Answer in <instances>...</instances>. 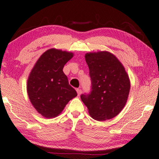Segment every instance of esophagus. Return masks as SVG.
<instances>
[{
    "label": "esophagus",
    "mask_w": 159,
    "mask_h": 159,
    "mask_svg": "<svg viewBox=\"0 0 159 159\" xmlns=\"http://www.w3.org/2000/svg\"><path fill=\"white\" fill-rule=\"evenodd\" d=\"M76 92H77V94H78V95H79V96H80V94L82 93V91L80 89H76Z\"/></svg>",
    "instance_id": "34e87169"
}]
</instances>
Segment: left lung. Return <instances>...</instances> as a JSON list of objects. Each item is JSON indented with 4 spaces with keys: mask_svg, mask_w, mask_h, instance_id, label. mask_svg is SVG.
<instances>
[{
    "mask_svg": "<svg viewBox=\"0 0 159 159\" xmlns=\"http://www.w3.org/2000/svg\"><path fill=\"white\" fill-rule=\"evenodd\" d=\"M92 81L89 95L80 96L93 119L103 121L114 118L124 108L130 89V80L124 66L108 51L85 55Z\"/></svg>",
    "mask_w": 159,
    "mask_h": 159,
    "instance_id": "left-lung-1",
    "label": "left lung"
}]
</instances>
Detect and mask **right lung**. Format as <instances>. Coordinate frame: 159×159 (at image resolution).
Masks as SVG:
<instances>
[{
  "mask_svg": "<svg viewBox=\"0 0 159 159\" xmlns=\"http://www.w3.org/2000/svg\"><path fill=\"white\" fill-rule=\"evenodd\" d=\"M73 57L71 52L51 48L42 54L29 74L26 85L29 100L45 118L57 116L77 96L63 72L64 66Z\"/></svg>",
  "mask_w": 159,
  "mask_h": 159,
  "instance_id": "right-lung-1",
  "label": "right lung"
}]
</instances>
